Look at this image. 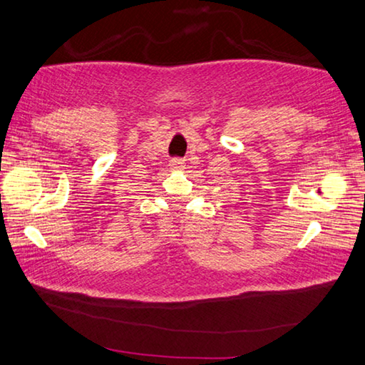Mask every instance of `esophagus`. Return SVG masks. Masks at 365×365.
I'll return each instance as SVG.
<instances>
[{
  "label": "esophagus",
  "instance_id": "obj_1",
  "mask_svg": "<svg viewBox=\"0 0 365 365\" xmlns=\"http://www.w3.org/2000/svg\"><path fill=\"white\" fill-rule=\"evenodd\" d=\"M170 166L173 170H182L184 168V160L182 158H173L170 161Z\"/></svg>",
  "mask_w": 365,
  "mask_h": 365
}]
</instances>
